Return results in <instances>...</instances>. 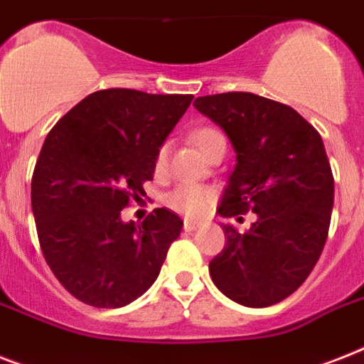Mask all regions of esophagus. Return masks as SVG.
<instances>
[{
    "instance_id": "1",
    "label": "esophagus",
    "mask_w": 364,
    "mask_h": 364,
    "mask_svg": "<svg viewBox=\"0 0 364 364\" xmlns=\"http://www.w3.org/2000/svg\"><path fill=\"white\" fill-rule=\"evenodd\" d=\"M202 226L200 223H196V220H188V218H185V223H183V230L185 232H194V230H198Z\"/></svg>"
}]
</instances>
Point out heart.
Masks as SVG:
<instances>
[{
    "instance_id": "obj_1",
    "label": "heart",
    "mask_w": 364,
    "mask_h": 364,
    "mask_svg": "<svg viewBox=\"0 0 364 364\" xmlns=\"http://www.w3.org/2000/svg\"><path fill=\"white\" fill-rule=\"evenodd\" d=\"M191 138L203 156H208L215 147H226V138L215 127H200V129L192 132ZM168 153H170V144L168 141L156 147L155 161H153V168H155L156 173L166 170ZM213 202H215V191L209 187H203V185H179L172 192H168L166 196L168 208L191 218L205 215L211 209Z\"/></svg>"
}]
</instances>
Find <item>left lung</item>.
<instances>
[{
	"label": "left lung",
	"mask_w": 364,
	"mask_h": 364,
	"mask_svg": "<svg viewBox=\"0 0 364 364\" xmlns=\"http://www.w3.org/2000/svg\"><path fill=\"white\" fill-rule=\"evenodd\" d=\"M194 106L237 153L218 213H256L249 232L224 224L226 247L209 274L239 305H277L312 273L329 233L335 179L320 132L291 106L254 93L198 97Z\"/></svg>",
	"instance_id": "obj_1"
}]
</instances>
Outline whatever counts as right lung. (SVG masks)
<instances>
[{
	"mask_svg": "<svg viewBox=\"0 0 364 364\" xmlns=\"http://www.w3.org/2000/svg\"><path fill=\"white\" fill-rule=\"evenodd\" d=\"M192 95L100 90L54 125L31 177V209L48 267L70 295L119 309L146 294L161 273L183 220L156 208L138 226L121 220L146 194L156 147Z\"/></svg>",
	"mask_w": 364,
	"mask_h": 364,
	"instance_id": "right-lung-1",
	"label": "right lung"
}]
</instances>
